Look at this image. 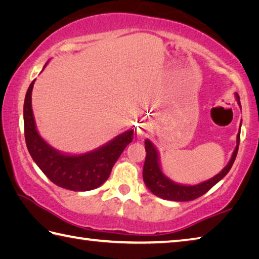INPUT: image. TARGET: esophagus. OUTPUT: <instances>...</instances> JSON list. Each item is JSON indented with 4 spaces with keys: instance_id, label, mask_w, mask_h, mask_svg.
<instances>
[{
    "instance_id": "1",
    "label": "esophagus",
    "mask_w": 259,
    "mask_h": 259,
    "mask_svg": "<svg viewBox=\"0 0 259 259\" xmlns=\"http://www.w3.org/2000/svg\"><path fill=\"white\" fill-rule=\"evenodd\" d=\"M138 134H139V135H145V134H146V129H145V128H144V126H142V128H140V129H139V131H138Z\"/></svg>"
}]
</instances>
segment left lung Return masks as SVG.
<instances>
[{
    "instance_id": "1",
    "label": "left lung",
    "mask_w": 259,
    "mask_h": 259,
    "mask_svg": "<svg viewBox=\"0 0 259 259\" xmlns=\"http://www.w3.org/2000/svg\"><path fill=\"white\" fill-rule=\"evenodd\" d=\"M236 102L240 105V97L238 94H235ZM241 107V105H240ZM240 144V131L236 136V146L235 150L232 154V157L229 163L222 170L221 172L217 174L216 176L208 179V181L202 182L196 185H182L172 182L171 179L168 178L162 172L159 153H157L155 146L150 139L145 140V151H146V159L144 163L143 169V179L145 185L147 186L153 194L159 196L161 199L170 200V201H179V202H185V201H191L200 198L204 193H207L210 188L216 185V184L224 178L227 172L230 171L232 165H233L236 154H238Z\"/></svg>"
}]
</instances>
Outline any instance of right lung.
<instances>
[{"mask_svg": "<svg viewBox=\"0 0 259 259\" xmlns=\"http://www.w3.org/2000/svg\"><path fill=\"white\" fill-rule=\"evenodd\" d=\"M34 82L35 80L30 83L24 103L25 140L32 159L57 186L75 192L99 187L107 181L113 165L126 145L133 142L134 130L125 131L97 150L84 154H64L51 147L37 133L32 109Z\"/></svg>", "mask_w": 259, "mask_h": 259, "instance_id": "1", "label": "right lung"}]
</instances>
